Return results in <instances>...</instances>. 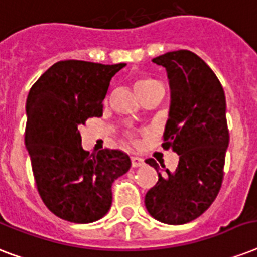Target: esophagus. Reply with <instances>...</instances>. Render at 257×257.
<instances>
[{"label": "esophagus", "instance_id": "34e87169", "mask_svg": "<svg viewBox=\"0 0 257 257\" xmlns=\"http://www.w3.org/2000/svg\"><path fill=\"white\" fill-rule=\"evenodd\" d=\"M131 161H132L133 168H139V167H143V165L145 164L144 160H143L141 157H137V156L131 157Z\"/></svg>", "mask_w": 257, "mask_h": 257}]
</instances>
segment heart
<instances>
[{"label": "heart", "mask_w": 257, "mask_h": 257, "mask_svg": "<svg viewBox=\"0 0 257 257\" xmlns=\"http://www.w3.org/2000/svg\"><path fill=\"white\" fill-rule=\"evenodd\" d=\"M155 84H159V82L156 80H152V78H141V80L136 82V90L149 88V86L155 85Z\"/></svg>", "instance_id": "heart-1"}]
</instances>
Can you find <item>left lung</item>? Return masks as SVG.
Wrapping results in <instances>:
<instances>
[{
  "instance_id": "left-lung-1",
  "label": "left lung",
  "mask_w": 257,
  "mask_h": 257,
  "mask_svg": "<svg viewBox=\"0 0 257 257\" xmlns=\"http://www.w3.org/2000/svg\"><path fill=\"white\" fill-rule=\"evenodd\" d=\"M152 61L168 74L171 106L163 148L179 155V165L163 176L153 159L145 161L159 173L145 207L161 223L180 225L203 215L221 188L229 143L225 94L213 70L191 50L168 52Z\"/></svg>"
}]
</instances>
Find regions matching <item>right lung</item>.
Segmentation results:
<instances>
[{
    "label": "right lung",
    "instance_id": "right-lung-1",
    "mask_svg": "<svg viewBox=\"0 0 257 257\" xmlns=\"http://www.w3.org/2000/svg\"><path fill=\"white\" fill-rule=\"evenodd\" d=\"M125 65L58 61L30 88L25 145L38 193L60 219L88 224L104 217L113 181L131 168L122 151H84L78 131L89 117L102 116L109 82Z\"/></svg>",
    "mask_w": 257,
    "mask_h": 257
}]
</instances>
